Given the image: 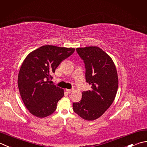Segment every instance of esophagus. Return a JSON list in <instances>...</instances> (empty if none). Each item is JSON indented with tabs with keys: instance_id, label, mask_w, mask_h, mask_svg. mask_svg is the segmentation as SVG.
I'll return each mask as SVG.
<instances>
[{
	"instance_id": "esophagus-1",
	"label": "esophagus",
	"mask_w": 147,
	"mask_h": 147,
	"mask_svg": "<svg viewBox=\"0 0 147 147\" xmlns=\"http://www.w3.org/2000/svg\"><path fill=\"white\" fill-rule=\"evenodd\" d=\"M72 90H71V89H67V90H66V92H67V94H70V93H71L72 92Z\"/></svg>"
}]
</instances>
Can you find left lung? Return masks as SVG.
<instances>
[{"instance_id":"8db88e82","label":"left lung","mask_w":147,"mask_h":147,"mask_svg":"<svg viewBox=\"0 0 147 147\" xmlns=\"http://www.w3.org/2000/svg\"><path fill=\"white\" fill-rule=\"evenodd\" d=\"M85 64L86 82L90 90L83 91L82 98L73 102V110L82 119H98L113 103L117 92L119 80L113 60L100 48L89 47L76 48Z\"/></svg>"}]
</instances>
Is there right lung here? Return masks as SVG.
I'll return each mask as SVG.
<instances>
[{
    "label": "right lung",
    "instance_id": "obj_1",
    "mask_svg": "<svg viewBox=\"0 0 147 147\" xmlns=\"http://www.w3.org/2000/svg\"><path fill=\"white\" fill-rule=\"evenodd\" d=\"M74 48L45 45L32 51L20 67L18 85L25 106L33 115L44 118L56 110L64 90L51 84L52 74Z\"/></svg>",
    "mask_w": 147,
    "mask_h": 147
}]
</instances>
